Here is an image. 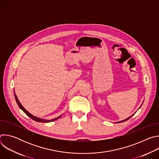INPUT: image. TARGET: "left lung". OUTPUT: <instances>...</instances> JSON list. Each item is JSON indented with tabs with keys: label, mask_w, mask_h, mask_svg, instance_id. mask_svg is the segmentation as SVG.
Returning <instances> with one entry per match:
<instances>
[{
	"label": "left lung",
	"mask_w": 159,
	"mask_h": 159,
	"mask_svg": "<svg viewBox=\"0 0 159 159\" xmlns=\"http://www.w3.org/2000/svg\"><path fill=\"white\" fill-rule=\"evenodd\" d=\"M133 115H134V114H133ZM133 115H131V116H129V118H128L127 119H126V120H123V121H119V122H118V123H123V122H125V121H127L128 120H129L130 118H131L133 116Z\"/></svg>",
	"instance_id": "1"
}]
</instances>
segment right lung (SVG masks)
Instances as JSON below:
<instances>
[{
	"mask_svg": "<svg viewBox=\"0 0 159 159\" xmlns=\"http://www.w3.org/2000/svg\"><path fill=\"white\" fill-rule=\"evenodd\" d=\"M14 97H15V99H16V102H17V104H18V106H19V107L25 113H26V115H27L30 118H31L32 120H33L34 121H38V122H42V123H48V122H51V121H55V120H58L61 116H60L59 117H58V118H55V119H53V120H43V119H40V118H37V117H35V116H34L33 115H32L31 113H30L28 111H26L25 108H24V107L22 106V105H21V104L20 103V102L19 101V100H18V99H17V96H16V94H15V92L14 91Z\"/></svg>",
	"mask_w": 159,
	"mask_h": 159,
	"instance_id": "right-lung-1",
	"label": "right lung"
}]
</instances>
